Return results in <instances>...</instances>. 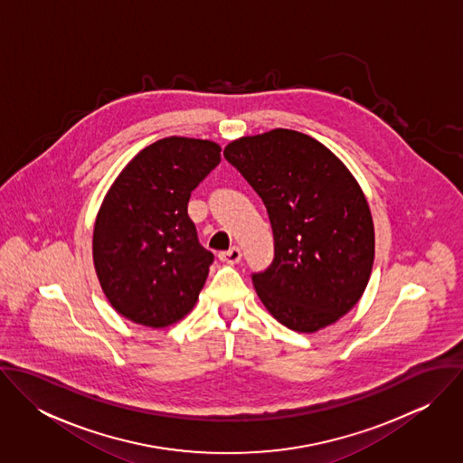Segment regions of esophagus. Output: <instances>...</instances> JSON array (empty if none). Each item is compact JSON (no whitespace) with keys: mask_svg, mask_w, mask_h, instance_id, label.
Listing matches in <instances>:
<instances>
[{"mask_svg":"<svg viewBox=\"0 0 463 463\" xmlns=\"http://www.w3.org/2000/svg\"><path fill=\"white\" fill-rule=\"evenodd\" d=\"M219 259H221L222 262H226V264H239L241 259H242V251H241V248L233 246V248H230L228 251L219 253Z\"/></svg>","mask_w":463,"mask_h":463,"instance_id":"obj_1","label":"esophagus"}]
</instances>
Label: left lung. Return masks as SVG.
<instances>
[{
  "label": "left lung",
  "mask_w": 463,
  "mask_h": 463,
  "mask_svg": "<svg viewBox=\"0 0 463 463\" xmlns=\"http://www.w3.org/2000/svg\"><path fill=\"white\" fill-rule=\"evenodd\" d=\"M264 201L274 259L253 285L270 316L301 333L326 328L362 298L374 262L367 199L347 167L305 133L276 128L224 147Z\"/></svg>",
  "instance_id": "1"
}]
</instances>
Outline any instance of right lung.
Wrapping results in <instances>:
<instances>
[{
    "instance_id": "obj_1",
    "label": "right lung",
    "mask_w": 463,
    "mask_h": 463,
    "mask_svg": "<svg viewBox=\"0 0 463 463\" xmlns=\"http://www.w3.org/2000/svg\"><path fill=\"white\" fill-rule=\"evenodd\" d=\"M219 162L212 140L167 137L144 147L109 189L92 257L107 299L123 317L165 328L194 308L213 253L199 244L187 204Z\"/></svg>"
}]
</instances>
